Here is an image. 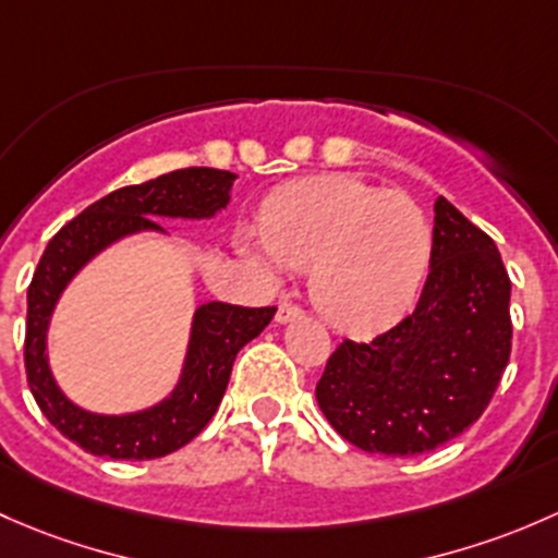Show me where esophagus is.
Segmentation results:
<instances>
[{
  "mask_svg": "<svg viewBox=\"0 0 558 558\" xmlns=\"http://www.w3.org/2000/svg\"><path fill=\"white\" fill-rule=\"evenodd\" d=\"M301 306H295V303H279V308H277V322L279 325H284V322H292V319H298L301 317Z\"/></svg>",
  "mask_w": 558,
  "mask_h": 558,
  "instance_id": "obj_1",
  "label": "esophagus"
}]
</instances>
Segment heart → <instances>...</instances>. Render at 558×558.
<instances>
[{
  "mask_svg": "<svg viewBox=\"0 0 558 558\" xmlns=\"http://www.w3.org/2000/svg\"><path fill=\"white\" fill-rule=\"evenodd\" d=\"M239 244L271 277L312 268L322 317L338 330L373 332L418 295L433 228L408 193L354 174H322L274 193L263 228H244Z\"/></svg>",
  "mask_w": 558,
  "mask_h": 558,
  "instance_id": "1",
  "label": "heart"
}]
</instances>
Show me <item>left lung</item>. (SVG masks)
<instances>
[{"label": "left lung", "mask_w": 558, "mask_h": 558, "mask_svg": "<svg viewBox=\"0 0 558 558\" xmlns=\"http://www.w3.org/2000/svg\"><path fill=\"white\" fill-rule=\"evenodd\" d=\"M510 279L497 244L444 195L416 308L371 343L343 341L317 381L341 438L416 457L478 422L510 360Z\"/></svg>", "instance_id": "8db88e82"}]
</instances>
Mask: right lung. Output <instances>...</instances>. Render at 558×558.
Masks as SVG:
<instances>
[{"label":"right lung","instance_id":"1","mask_svg":"<svg viewBox=\"0 0 558 558\" xmlns=\"http://www.w3.org/2000/svg\"><path fill=\"white\" fill-rule=\"evenodd\" d=\"M236 174L220 169L169 171L142 185L120 187L90 204L83 215L66 222L45 246L28 284L26 312V378L39 411L64 438L94 457L158 459L191 444L209 424L228 389L239 349L263 332L277 306L244 308L211 301L195 308L185 365L169 398L145 411L107 413L74 405L56 384L48 363V327L61 292L83 271L85 263L114 241L142 231L166 233L155 217L209 220L231 201Z\"/></svg>","mask_w":558,"mask_h":558}]
</instances>
